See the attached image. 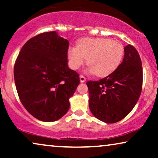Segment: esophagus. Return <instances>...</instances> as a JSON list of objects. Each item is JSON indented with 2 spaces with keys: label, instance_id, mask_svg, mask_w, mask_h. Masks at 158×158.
I'll use <instances>...</instances> for the list:
<instances>
[{
  "label": "esophagus",
  "instance_id": "esophagus-1",
  "mask_svg": "<svg viewBox=\"0 0 158 158\" xmlns=\"http://www.w3.org/2000/svg\"><path fill=\"white\" fill-rule=\"evenodd\" d=\"M79 79H80L81 82H85V81H86V78L84 77V76H82V75L79 76Z\"/></svg>",
  "mask_w": 158,
  "mask_h": 158
}]
</instances>
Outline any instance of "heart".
Instances as JSON below:
<instances>
[{"instance_id": "obj_1", "label": "heart", "mask_w": 158, "mask_h": 158, "mask_svg": "<svg viewBox=\"0 0 158 158\" xmlns=\"http://www.w3.org/2000/svg\"><path fill=\"white\" fill-rule=\"evenodd\" d=\"M123 53L124 48L121 43L102 37L80 39L77 47H69L67 51L71 69L77 70L87 58L89 71L98 77H108L114 72L121 64Z\"/></svg>"}]
</instances>
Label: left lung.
<instances>
[{"label": "left lung", "mask_w": 158, "mask_h": 158, "mask_svg": "<svg viewBox=\"0 0 158 158\" xmlns=\"http://www.w3.org/2000/svg\"><path fill=\"white\" fill-rule=\"evenodd\" d=\"M142 60L136 48H124V57L116 70L99 81H89V107L97 118L107 123L120 121L132 110L142 89Z\"/></svg>", "instance_id": "left-lung-1"}]
</instances>
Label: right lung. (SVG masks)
Returning a JSON list of instances; mask_svg holds the SVG:
<instances>
[{
  "label": "right lung",
  "instance_id": "obj_1",
  "mask_svg": "<svg viewBox=\"0 0 158 158\" xmlns=\"http://www.w3.org/2000/svg\"><path fill=\"white\" fill-rule=\"evenodd\" d=\"M69 46L56 31L41 33L24 44L16 60L14 75L19 98L40 121H56L64 116L79 85V73L68 67Z\"/></svg>",
  "mask_w": 158,
  "mask_h": 158
}]
</instances>
